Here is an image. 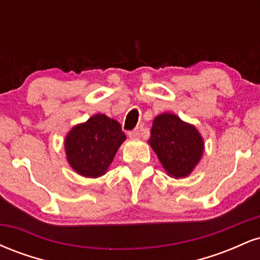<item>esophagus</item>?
<instances>
[{"label": "esophagus", "instance_id": "1", "mask_svg": "<svg viewBox=\"0 0 260 260\" xmlns=\"http://www.w3.org/2000/svg\"><path fill=\"white\" fill-rule=\"evenodd\" d=\"M140 136V132L139 129H134V131H131L129 133H128V137H129L131 139H138Z\"/></svg>", "mask_w": 260, "mask_h": 260}]
</instances>
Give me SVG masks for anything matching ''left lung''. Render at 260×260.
<instances>
[{"instance_id": "8db88e82", "label": "left lung", "mask_w": 260, "mask_h": 260, "mask_svg": "<svg viewBox=\"0 0 260 260\" xmlns=\"http://www.w3.org/2000/svg\"><path fill=\"white\" fill-rule=\"evenodd\" d=\"M148 143L168 175L177 180L192 174L204 153V139L197 127L175 113L154 118Z\"/></svg>"}]
</instances>
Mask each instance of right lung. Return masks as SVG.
<instances>
[{"label":"right lung","mask_w":260,"mask_h":260,"mask_svg":"<svg viewBox=\"0 0 260 260\" xmlns=\"http://www.w3.org/2000/svg\"><path fill=\"white\" fill-rule=\"evenodd\" d=\"M126 140L121 124L104 113L72 127L64 138L66 159L77 174L88 178L105 175Z\"/></svg>","instance_id":"1"}]
</instances>
